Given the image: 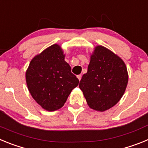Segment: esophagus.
I'll use <instances>...</instances> for the list:
<instances>
[{"label": "esophagus", "instance_id": "esophagus-1", "mask_svg": "<svg viewBox=\"0 0 148 148\" xmlns=\"http://www.w3.org/2000/svg\"><path fill=\"white\" fill-rule=\"evenodd\" d=\"M77 78H78V80L81 81V79H82V75H77Z\"/></svg>", "mask_w": 148, "mask_h": 148}]
</instances>
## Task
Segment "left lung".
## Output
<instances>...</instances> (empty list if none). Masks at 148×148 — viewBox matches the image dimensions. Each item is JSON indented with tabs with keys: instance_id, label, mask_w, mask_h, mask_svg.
I'll return each mask as SVG.
<instances>
[{
	"instance_id": "1",
	"label": "left lung",
	"mask_w": 148,
	"mask_h": 148,
	"mask_svg": "<svg viewBox=\"0 0 148 148\" xmlns=\"http://www.w3.org/2000/svg\"><path fill=\"white\" fill-rule=\"evenodd\" d=\"M127 82V70L122 59L103 46H97L90 56L87 73L82 76L79 88L89 107L103 112L119 101Z\"/></svg>"
}]
</instances>
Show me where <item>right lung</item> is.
<instances>
[{
  "instance_id": "obj_1",
  "label": "right lung",
  "mask_w": 148,
  "mask_h": 148,
  "mask_svg": "<svg viewBox=\"0 0 148 148\" xmlns=\"http://www.w3.org/2000/svg\"><path fill=\"white\" fill-rule=\"evenodd\" d=\"M58 44H53L30 61L26 82L30 94L42 108L55 111L62 108L79 81L71 73Z\"/></svg>"
}]
</instances>
